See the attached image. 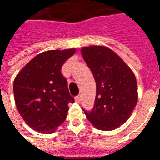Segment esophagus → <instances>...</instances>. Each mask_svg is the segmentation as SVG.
I'll return each mask as SVG.
<instances>
[{
  "mask_svg": "<svg viewBox=\"0 0 160 160\" xmlns=\"http://www.w3.org/2000/svg\"><path fill=\"white\" fill-rule=\"evenodd\" d=\"M80 100H81V96L80 95H78L75 97V101H76L77 103H80Z\"/></svg>",
  "mask_w": 160,
  "mask_h": 160,
  "instance_id": "esophagus-1",
  "label": "esophagus"
}]
</instances>
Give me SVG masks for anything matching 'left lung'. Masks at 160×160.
Returning <instances> with one entry per match:
<instances>
[{"mask_svg":"<svg viewBox=\"0 0 160 160\" xmlns=\"http://www.w3.org/2000/svg\"><path fill=\"white\" fill-rule=\"evenodd\" d=\"M81 54L96 81L94 107L91 111H85V114L98 129L114 130L126 122L137 104L134 73L105 46L83 47Z\"/></svg>","mask_w":160,"mask_h":160,"instance_id":"1","label":"left lung"}]
</instances>
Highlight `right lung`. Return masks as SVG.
Segmentation results:
<instances>
[{
  "mask_svg": "<svg viewBox=\"0 0 160 160\" xmlns=\"http://www.w3.org/2000/svg\"><path fill=\"white\" fill-rule=\"evenodd\" d=\"M75 51L52 49L40 53L14 79L16 107L27 125L37 132H55L66 119L68 104L74 102L61 69Z\"/></svg>",
  "mask_w": 160,
  "mask_h": 160,
  "instance_id": "obj_1",
  "label": "right lung"
}]
</instances>
